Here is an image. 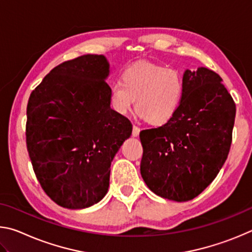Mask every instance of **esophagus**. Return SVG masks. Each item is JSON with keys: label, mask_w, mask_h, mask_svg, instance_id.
<instances>
[{"label": "esophagus", "mask_w": 252, "mask_h": 252, "mask_svg": "<svg viewBox=\"0 0 252 252\" xmlns=\"http://www.w3.org/2000/svg\"><path fill=\"white\" fill-rule=\"evenodd\" d=\"M139 133H140V127L138 126L133 125V126H132V135L138 136Z\"/></svg>", "instance_id": "obj_1"}]
</instances>
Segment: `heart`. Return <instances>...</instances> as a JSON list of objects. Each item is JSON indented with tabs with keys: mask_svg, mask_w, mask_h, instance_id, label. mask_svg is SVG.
<instances>
[{
	"mask_svg": "<svg viewBox=\"0 0 252 252\" xmlns=\"http://www.w3.org/2000/svg\"><path fill=\"white\" fill-rule=\"evenodd\" d=\"M182 94L183 79L178 70L139 62L123 72L122 81L111 85V104L125 114L135 103L140 117L151 125H162L177 112Z\"/></svg>",
	"mask_w": 252,
	"mask_h": 252,
	"instance_id": "b5f03b06",
	"label": "heart"
}]
</instances>
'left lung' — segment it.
<instances>
[{"label":"left lung","mask_w":252,"mask_h":252,"mask_svg":"<svg viewBox=\"0 0 252 252\" xmlns=\"http://www.w3.org/2000/svg\"><path fill=\"white\" fill-rule=\"evenodd\" d=\"M221 81L207 67L187 70L174 116L163 126L140 132V171L152 192L189 201L222 168L231 147L236 103Z\"/></svg>","instance_id":"obj_1"}]
</instances>
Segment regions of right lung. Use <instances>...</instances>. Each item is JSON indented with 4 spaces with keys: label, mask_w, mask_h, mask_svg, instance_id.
Returning a JSON list of instances; mask_svg holds the SVG:
<instances>
[{
    "label": "right lung",
    "mask_w": 252,
    "mask_h": 252,
    "mask_svg": "<svg viewBox=\"0 0 252 252\" xmlns=\"http://www.w3.org/2000/svg\"><path fill=\"white\" fill-rule=\"evenodd\" d=\"M103 55L62 62L32 91L27 148L42 189L63 208L91 207L109 189L114 156L129 138V119L111 109Z\"/></svg>",
    "instance_id": "add662e5"
}]
</instances>
